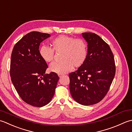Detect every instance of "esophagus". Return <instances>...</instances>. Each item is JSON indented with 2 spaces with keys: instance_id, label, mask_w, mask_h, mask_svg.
<instances>
[{
  "instance_id": "34e87169",
  "label": "esophagus",
  "mask_w": 132,
  "mask_h": 132,
  "mask_svg": "<svg viewBox=\"0 0 132 132\" xmlns=\"http://www.w3.org/2000/svg\"><path fill=\"white\" fill-rule=\"evenodd\" d=\"M63 75H62V74H59V77H62V76H63Z\"/></svg>"
}]
</instances>
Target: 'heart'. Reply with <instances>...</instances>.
Wrapping results in <instances>:
<instances>
[{
	"label": "heart",
	"instance_id": "heart-1",
	"mask_svg": "<svg viewBox=\"0 0 132 132\" xmlns=\"http://www.w3.org/2000/svg\"><path fill=\"white\" fill-rule=\"evenodd\" d=\"M52 49L42 46L39 55L45 62L49 63L54 58V51L63 52L60 63L54 62L50 65V71L57 74H64L71 71L73 67L79 68L87 60L88 44L84 39L61 35L51 42Z\"/></svg>",
	"mask_w": 132,
	"mask_h": 132
}]
</instances>
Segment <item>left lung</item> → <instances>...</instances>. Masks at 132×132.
Returning a JSON list of instances; mask_svg holds the SVG:
<instances>
[{"label":"left lung","mask_w":132,"mask_h":132,"mask_svg":"<svg viewBox=\"0 0 132 132\" xmlns=\"http://www.w3.org/2000/svg\"><path fill=\"white\" fill-rule=\"evenodd\" d=\"M88 43V56L83 65L69 74L72 98L83 105L97 104L108 92L114 79L116 67L109 45L97 35L84 32Z\"/></svg>","instance_id":"8db88e82"}]
</instances>
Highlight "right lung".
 <instances>
[{
    "label": "right lung",
    "instance_id": "obj_1",
    "mask_svg": "<svg viewBox=\"0 0 132 132\" xmlns=\"http://www.w3.org/2000/svg\"><path fill=\"white\" fill-rule=\"evenodd\" d=\"M48 34L33 31L23 36L13 48L10 64L11 81L22 100L42 107L52 100L59 79L55 72L45 74L46 62L39 55L40 43Z\"/></svg>",
    "mask_w": 132,
    "mask_h": 132
}]
</instances>
